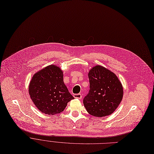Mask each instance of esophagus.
Instances as JSON below:
<instances>
[{
    "label": "esophagus",
    "instance_id": "1",
    "mask_svg": "<svg viewBox=\"0 0 154 154\" xmlns=\"http://www.w3.org/2000/svg\"><path fill=\"white\" fill-rule=\"evenodd\" d=\"M74 97L75 99H82V95L81 94H76L74 95Z\"/></svg>",
    "mask_w": 154,
    "mask_h": 154
}]
</instances>
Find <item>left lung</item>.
<instances>
[{"mask_svg": "<svg viewBox=\"0 0 154 154\" xmlns=\"http://www.w3.org/2000/svg\"><path fill=\"white\" fill-rule=\"evenodd\" d=\"M90 90L83 100L88 113L102 117L112 114L123 97V87L117 75L101 66L88 72Z\"/></svg>", "mask_w": 154, "mask_h": 154, "instance_id": "obj_1", "label": "left lung"}]
</instances>
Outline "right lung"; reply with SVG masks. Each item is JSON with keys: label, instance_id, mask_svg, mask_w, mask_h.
I'll list each match as a JSON object with an SVG mask.
<instances>
[{"label": "right lung", "instance_id": "1", "mask_svg": "<svg viewBox=\"0 0 154 154\" xmlns=\"http://www.w3.org/2000/svg\"><path fill=\"white\" fill-rule=\"evenodd\" d=\"M63 79L62 70L53 64L39 70L32 77L29 93L40 112L48 115L59 114L74 99Z\"/></svg>", "mask_w": 154, "mask_h": 154}]
</instances>
